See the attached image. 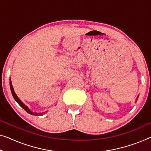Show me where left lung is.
Wrapping results in <instances>:
<instances>
[{
  "mask_svg": "<svg viewBox=\"0 0 151 151\" xmlns=\"http://www.w3.org/2000/svg\"><path fill=\"white\" fill-rule=\"evenodd\" d=\"M138 98H137V99H138Z\"/></svg>",
  "mask_w": 151,
  "mask_h": 151,
  "instance_id": "obj_1",
  "label": "left lung"
}]
</instances>
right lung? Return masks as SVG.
Wrapping results in <instances>:
<instances>
[{
	"label": "right lung",
	"instance_id": "1",
	"mask_svg": "<svg viewBox=\"0 0 151 151\" xmlns=\"http://www.w3.org/2000/svg\"><path fill=\"white\" fill-rule=\"evenodd\" d=\"M11 80V79H10ZM10 87H11V93H12V95L13 96V98H14V99L15 100V101L18 103V104H19L20 106H21L22 108H23V109L25 110V111L28 112V113L30 114H32V115H42V114L45 113V112H42V113H37V112H34L32 111H31L30 109H28V107L27 106H26L25 104H24L23 102H22L21 100H19V98L17 97V96L16 95V93H15L14 91V89H13V85H12V83H11V81H10Z\"/></svg>",
	"mask_w": 151,
	"mask_h": 151
}]
</instances>
